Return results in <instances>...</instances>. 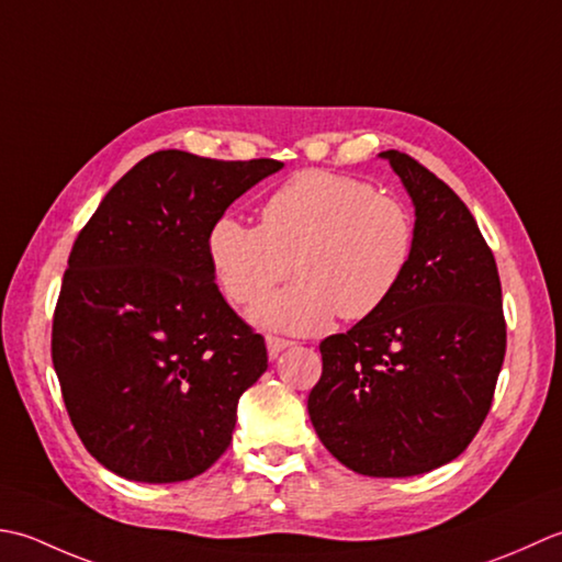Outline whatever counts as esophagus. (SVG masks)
I'll use <instances>...</instances> for the list:
<instances>
[{
	"mask_svg": "<svg viewBox=\"0 0 562 562\" xmlns=\"http://www.w3.org/2000/svg\"><path fill=\"white\" fill-rule=\"evenodd\" d=\"M291 347V341L289 339H281V337H267V351H269V359H277L279 353L283 351V349H289Z\"/></svg>",
	"mask_w": 562,
	"mask_h": 562,
	"instance_id": "esophagus-1",
	"label": "esophagus"
}]
</instances>
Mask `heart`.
Returning <instances> with one entry per match:
<instances>
[{"label": "heart", "instance_id": "heart-1", "mask_svg": "<svg viewBox=\"0 0 562 562\" xmlns=\"http://www.w3.org/2000/svg\"><path fill=\"white\" fill-rule=\"evenodd\" d=\"M415 251V221L403 203L359 179L307 169L267 199L261 225L235 215L209 231V261L237 305L259 301L289 273L301 279L265 297L251 319L269 329L311 335L337 313L363 319L383 307Z\"/></svg>", "mask_w": 562, "mask_h": 562}]
</instances>
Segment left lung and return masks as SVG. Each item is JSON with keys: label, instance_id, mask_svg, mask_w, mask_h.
I'll list each match as a JSON object with an SVG mask.
<instances>
[{"label": "left lung", "instance_id": "1", "mask_svg": "<svg viewBox=\"0 0 562 562\" xmlns=\"http://www.w3.org/2000/svg\"><path fill=\"white\" fill-rule=\"evenodd\" d=\"M415 251L383 307L323 345L307 415L349 471L409 477L451 463L483 425L505 361L497 265L465 203L405 153Z\"/></svg>", "mask_w": 562, "mask_h": 562}]
</instances>
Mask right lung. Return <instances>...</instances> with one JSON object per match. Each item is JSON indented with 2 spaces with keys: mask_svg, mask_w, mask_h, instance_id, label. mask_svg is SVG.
Instances as JSON below:
<instances>
[{
  "mask_svg": "<svg viewBox=\"0 0 562 562\" xmlns=\"http://www.w3.org/2000/svg\"><path fill=\"white\" fill-rule=\"evenodd\" d=\"M281 167L153 153L75 239L53 366L79 439L111 473L181 483L231 446L237 403L267 371V347L217 291L209 231Z\"/></svg>",
  "mask_w": 562,
  "mask_h": 562,
  "instance_id": "obj_1",
  "label": "right lung"
}]
</instances>
